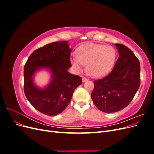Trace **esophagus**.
Instances as JSON below:
<instances>
[{
    "label": "esophagus",
    "mask_w": 154,
    "mask_h": 154,
    "mask_svg": "<svg viewBox=\"0 0 154 154\" xmlns=\"http://www.w3.org/2000/svg\"><path fill=\"white\" fill-rule=\"evenodd\" d=\"M87 80H88V79L86 78H85V77H83V78H82V82H87Z\"/></svg>",
    "instance_id": "esophagus-1"
}]
</instances>
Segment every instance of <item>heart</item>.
I'll return each mask as SVG.
<instances>
[{
  "label": "heart",
  "instance_id": "b5f03b06",
  "mask_svg": "<svg viewBox=\"0 0 154 154\" xmlns=\"http://www.w3.org/2000/svg\"><path fill=\"white\" fill-rule=\"evenodd\" d=\"M116 49L110 45L99 44H88L78 52V57H73L71 63L79 71L85 65L87 72L97 78L108 74L112 69L116 59Z\"/></svg>",
  "mask_w": 154,
  "mask_h": 154
}]
</instances>
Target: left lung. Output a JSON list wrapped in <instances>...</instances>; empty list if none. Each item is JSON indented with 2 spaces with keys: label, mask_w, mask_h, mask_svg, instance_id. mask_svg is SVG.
I'll return each instance as SVG.
<instances>
[{
  "label": "left lung",
  "mask_w": 154,
  "mask_h": 154,
  "mask_svg": "<svg viewBox=\"0 0 154 154\" xmlns=\"http://www.w3.org/2000/svg\"><path fill=\"white\" fill-rule=\"evenodd\" d=\"M119 53L112 71L106 77L94 81L91 94L94 104L100 110L113 113L130 103L140 85V63L126 46L115 44Z\"/></svg>",
  "instance_id": "1"
}]
</instances>
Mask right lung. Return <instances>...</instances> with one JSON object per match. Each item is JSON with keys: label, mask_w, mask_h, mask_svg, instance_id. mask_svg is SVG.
<instances>
[{"label": "right lung", "mask_w": 154, "mask_h": 154, "mask_svg": "<svg viewBox=\"0 0 154 154\" xmlns=\"http://www.w3.org/2000/svg\"><path fill=\"white\" fill-rule=\"evenodd\" d=\"M71 49L67 41L55 42L35 50L24 68V93L34 108L44 114L57 116L66 109L82 78L69 72ZM44 69L50 74V82L40 88L34 82L36 73Z\"/></svg>", "instance_id": "1"}]
</instances>
